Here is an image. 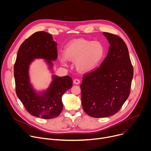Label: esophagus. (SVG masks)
Wrapping results in <instances>:
<instances>
[{"label":"esophagus","mask_w":151,"mask_h":151,"mask_svg":"<svg viewBox=\"0 0 151 151\" xmlns=\"http://www.w3.org/2000/svg\"><path fill=\"white\" fill-rule=\"evenodd\" d=\"M73 83L75 84H79L80 83V80L79 79H78V78H76V79H75L73 80Z\"/></svg>","instance_id":"1"}]
</instances>
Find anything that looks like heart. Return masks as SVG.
Returning <instances> with one entry per match:
<instances>
[{"label":"heart","instance_id":"1","mask_svg":"<svg viewBox=\"0 0 151 151\" xmlns=\"http://www.w3.org/2000/svg\"><path fill=\"white\" fill-rule=\"evenodd\" d=\"M64 55L72 61L80 72H88L94 69L103 59L104 48L99 41L78 39L70 42L64 48ZM61 62L66 64V59L61 57Z\"/></svg>","mask_w":151,"mask_h":151}]
</instances>
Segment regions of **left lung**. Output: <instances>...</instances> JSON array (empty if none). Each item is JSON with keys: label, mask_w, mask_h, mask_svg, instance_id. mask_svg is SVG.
<instances>
[{"label": "left lung", "mask_w": 151, "mask_h": 151, "mask_svg": "<svg viewBox=\"0 0 151 151\" xmlns=\"http://www.w3.org/2000/svg\"><path fill=\"white\" fill-rule=\"evenodd\" d=\"M110 44L100 66L84 73L81 84L82 105L85 112L94 118L117 113L130 93L133 67L128 48L119 36L103 32Z\"/></svg>", "instance_id": "left-lung-1"}]
</instances>
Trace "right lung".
Returning a JSON list of instances; mask_svg holds the SVG:
<instances>
[{"label": "right lung", "instance_id": "1", "mask_svg": "<svg viewBox=\"0 0 151 151\" xmlns=\"http://www.w3.org/2000/svg\"><path fill=\"white\" fill-rule=\"evenodd\" d=\"M57 44L51 34L40 31L26 39L19 48L14 64V73L16 94L26 111L32 115L51 119L57 117L62 111V96L72 87L69 76H53L50 88L42 94H37L29 83V66L34 58H44L51 66V61L57 58Z\"/></svg>", "mask_w": 151, "mask_h": 151}]
</instances>
